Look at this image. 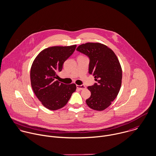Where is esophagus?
<instances>
[{"label": "esophagus", "instance_id": "1", "mask_svg": "<svg viewBox=\"0 0 156 156\" xmlns=\"http://www.w3.org/2000/svg\"><path fill=\"white\" fill-rule=\"evenodd\" d=\"M77 88H78L79 90H84L86 88V86L85 85H77Z\"/></svg>", "mask_w": 156, "mask_h": 156}]
</instances>
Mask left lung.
<instances>
[{
  "mask_svg": "<svg viewBox=\"0 0 156 156\" xmlns=\"http://www.w3.org/2000/svg\"><path fill=\"white\" fill-rule=\"evenodd\" d=\"M76 50L89 57V73L98 82L88 87L91 94L86 103L94 110L103 111L116 98L121 87L122 70L119 59L111 49L98 42L82 44Z\"/></svg>",
  "mask_w": 156,
  "mask_h": 156,
  "instance_id": "obj_1",
  "label": "left lung"
}]
</instances>
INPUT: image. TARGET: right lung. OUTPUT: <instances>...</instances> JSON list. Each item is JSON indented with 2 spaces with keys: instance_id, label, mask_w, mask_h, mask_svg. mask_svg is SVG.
<instances>
[{
  "instance_id": "obj_1",
  "label": "right lung",
  "mask_w": 156,
  "mask_h": 156,
  "mask_svg": "<svg viewBox=\"0 0 156 156\" xmlns=\"http://www.w3.org/2000/svg\"><path fill=\"white\" fill-rule=\"evenodd\" d=\"M76 45L54 46L44 49L36 56L30 71L33 90L47 109L57 110L63 107L76 90L74 83L64 84L55 80L65 61L74 51Z\"/></svg>"
}]
</instances>
